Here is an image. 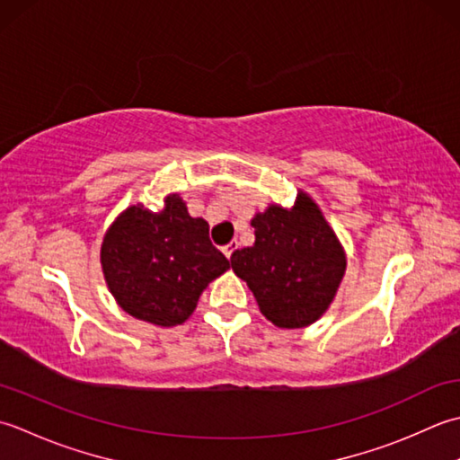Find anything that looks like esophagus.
Returning a JSON list of instances; mask_svg holds the SVG:
<instances>
[{"mask_svg": "<svg viewBox=\"0 0 460 460\" xmlns=\"http://www.w3.org/2000/svg\"><path fill=\"white\" fill-rule=\"evenodd\" d=\"M236 248H238V243H236V242H230V243H226V246L222 248L224 256H226V258L230 260V258H232V254H234V250H236Z\"/></svg>", "mask_w": 460, "mask_h": 460, "instance_id": "1", "label": "esophagus"}]
</instances>
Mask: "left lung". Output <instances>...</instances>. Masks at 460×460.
Listing matches in <instances>:
<instances>
[{
  "mask_svg": "<svg viewBox=\"0 0 460 460\" xmlns=\"http://www.w3.org/2000/svg\"><path fill=\"white\" fill-rule=\"evenodd\" d=\"M252 226L254 246L234 252L230 264L252 289L260 312L286 330L320 320L348 266L320 206L299 192L292 208L270 204L252 218Z\"/></svg>",
  "mask_w": 460,
  "mask_h": 460,
  "instance_id": "8db88e82",
  "label": "left lung"
}]
</instances>
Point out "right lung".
I'll return each instance as SVG.
<instances>
[{
  "instance_id": "obj_1",
  "label": "right lung",
  "mask_w": 460,
  "mask_h": 460,
  "mask_svg": "<svg viewBox=\"0 0 460 460\" xmlns=\"http://www.w3.org/2000/svg\"><path fill=\"white\" fill-rule=\"evenodd\" d=\"M101 266L117 304L140 322L184 323L212 279L230 261L208 238V222L192 218L178 194L153 212L133 204L111 224L101 243Z\"/></svg>"
}]
</instances>
